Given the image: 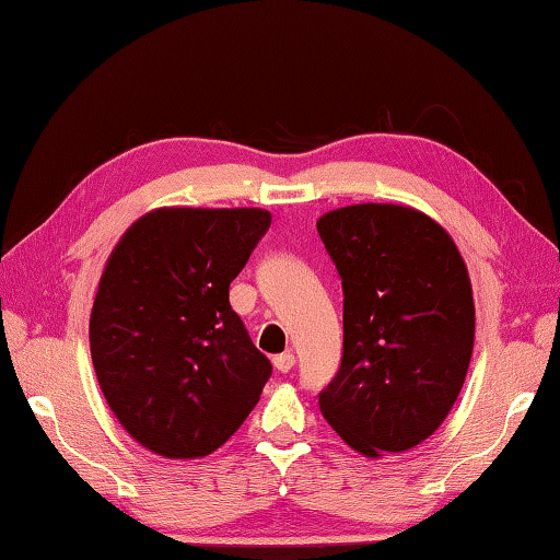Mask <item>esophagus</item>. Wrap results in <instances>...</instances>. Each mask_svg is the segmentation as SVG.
I'll list each match as a JSON object with an SVG mask.
<instances>
[{"label": "esophagus", "mask_w": 560, "mask_h": 560, "mask_svg": "<svg viewBox=\"0 0 560 560\" xmlns=\"http://www.w3.org/2000/svg\"><path fill=\"white\" fill-rule=\"evenodd\" d=\"M293 365H295L293 353H279V355H273V368H277L279 373H289Z\"/></svg>", "instance_id": "esophagus-1"}]
</instances>
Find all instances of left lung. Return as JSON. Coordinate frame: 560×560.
<instances>
[{
    "label": "left lung",
    "mask_w": 560,
    "mask_h": 560,
    "mask_svg": "<svg viewBox=\"0 0 560 560\" xmlns=\"http://www.w3.org/2000/svg\"><path fill=\"white\" fill-rule=\"evenodd\" d=\"M343 287V355L319 411L363 457L431 438L474 351L469 271L452 235L407 205H351L317 219Z\"/></svg>",
    "instance_id": "left-lung-1"
}]
</instances>
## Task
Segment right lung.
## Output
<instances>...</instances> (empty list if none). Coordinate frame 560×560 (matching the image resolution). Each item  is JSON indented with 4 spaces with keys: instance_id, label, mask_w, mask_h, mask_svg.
Masks as SVG:
<instances>
[{
    "instance_id": "obj_1",
    "label": "right lung",
    "mask_w": 560,
    "mask_h": 560,
    "mask_svg": "<svg viewBox=\"0 0 560 560\" xmlns=\"http://www.w3.org/2000/svg\"><path fill=\"white\" fill-rule=\"evenodd\" d=\"M271 213L159 207L122 233L93 301L91 359L115 419L165 459L219 450L255 409L271 363L229 301Z\"/></svg>"
}]
</instances>
